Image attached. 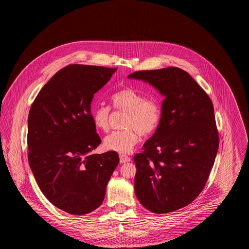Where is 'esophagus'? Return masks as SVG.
I'll return each mask as SVG.
<instances>
[{
	"instance_id": "obj_1",
	"label": "esophagus",
	"mask_w": 249,
	"mask_h": 249,
	"mask_svg": "<svg viewBox=\"0 0 249 249\" xmlns=\"http://www.w3.org/2000/svg\"><path fill=\"white\" fill-rule=\"evenodd\" d=\"M129 161H130V157L125 156V155H124V154L120 155V162H121L122 164L126 163V162H129Z\"/></svg>"
}]
</instances>
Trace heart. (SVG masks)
I'll use <instances>...</instances> for the list:
<instances>
[{
	"mask_svg": "<svg viewBox=\"0 0 249 249\" xmlns=\"http://www.w3.org/2000/svg\"><path fill=\"white\" fill-rule=\"evenodd\" d=\"M115 109L125 112L123 126L125 129L113 131L104 140L108 150L120 153L130 152L139 141V134L147 136L157 127L161 118V107L155 99H144L143 95L132 88L122 89L111 96ZM110 107L100 105L92 110L95 126L107 131L109 126Z\"/></svg>",
	"mask_w": 249,
	"mask_h": 249,
	"instance_id": "b5f03b06",
	"label": "heart"
}]
</instances>
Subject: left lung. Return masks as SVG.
<instances>
[{"instance_id": "obj_1", "label": "left lung", "mask_w": 249, "mask_h": 249, "mask_svg": "<svg viewBox=\"0 0 249 249\" xmlns=\"http://www.w3.org/2000/svg\"><path fill=\"white\" fill-rule=\"evenodd\" d=\"M153 86L165 98L154 134L134 156V190L152 213L174 212L203 190L218 149L212 101L197 82L177 67L135 71L127 76Z\"/></svg>"}]
</instances>
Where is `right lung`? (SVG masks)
<instances>
[{
  "label": "right lung",
  "mask_w": 249,
  "mask_h": 249,
  "mask_svg": "<svg viewBox=\"0 0 249 249\" xmlns=\"http://www.w3.org/2000/svg\"><path fill=\"white\" fill-rule=\"evenodd\" d=\"M116 70L69 65L43 86L31 107L30 167L43 195L64 212L80 215L96 210L119 164L116 151L90 154L102 142L91 103Z\"/></svg>",
  "instance_id": "add662e5"
}]
</instances>
